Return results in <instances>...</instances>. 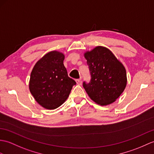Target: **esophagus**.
<instances>
[{
	"mask_svg": "<svg viewBox=\"0 0 154 154\" xmlns=\"http://www.w3.org/2000/svg\"><path fill=\"white\" fill-rule=\"evenodd\" d=\"M76 83H77V85H81L82 84V81H81V79H77L76 80Z\"/></svg>",
	"mask_w": 154,
	"mask_h": 154,
	"instance_id": "obj_1",
	"label": "esophagus"
}]
</instances>
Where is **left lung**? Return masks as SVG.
<instances>
[{"label":"left lung","instance_id":"1","mask_svg":"<svg viewBox=\"0 0 154 154\" xmlns=\"http://www.w3.org/2000/svg\"><path fill=\"white\" fill-rule=\"evenodd\" d=\"M84 56L91 79L88 83L84 81L83 85L89 97L101 106L115 102L127 85L126 70L123 64L103 46H96Z\"/></svg>","mask_w":154,"mask_h":154}]
</instances>
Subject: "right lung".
<instances>
[{"instance_id": "right-lung-1", "label": "right lung", "mask_w": 154, "mask_h": 154, "mask_svg": "<svg viewBox=\"0 0 154 154\" xmlns=\"http://www.w3.org/2000/svg\"><path fill=\"white\" fill-rule=\"evenodd\" d=\"M65 56L58 51L45 54L31 71L29 90L39 104L48 109L58 108L65 102L76 82L68 77L63 65Z\"/></svg>"}]
</instances>
